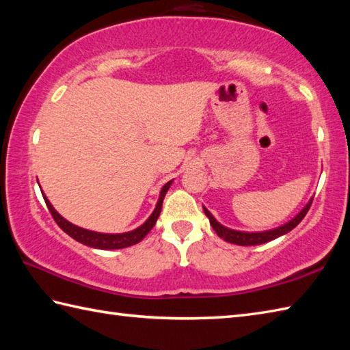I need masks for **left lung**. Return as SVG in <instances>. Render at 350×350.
<instances>
[{
    "label": "left lung",
    "instance_id": "1",
    "mask_svg": "<svg viewBox=\"0 0 350 350\" xmlns=\"http://www.w3.org/2000/svg\"><path fill=\"white\" fill-rule=\"evenodd\" d=\"M311 203H313V198L310 200V202L307 203V206L304 207V209L298 215H296L293 219H290L288 222H286L284 226L277 227V228H273V230H266V232H256V233L239 232V230L227 228V227H224L222 224H219V222L213 218V215L209 211H207L204 206H203V211L206 213V217L209 218L211 226L213 227V230H215V232H217V234L219 237H222V239L230 242V243L241 245V247H248V245H260V243L273 241V239H277V237L288 233L290 230H293L304 219V217H306L308 209H310Z\"/></svg>",
    "mask_w": 350,
    "mask_h": 350
}]
</instances>
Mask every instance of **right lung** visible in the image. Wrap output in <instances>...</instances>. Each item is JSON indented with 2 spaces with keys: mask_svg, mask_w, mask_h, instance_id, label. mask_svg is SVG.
Masks as SVG:
<instances>
[{
  "mask_svg": "<svg viewBox=\"0 0 350 350\" xmlns=\"http://www.w3.org/2000/svg\"><path fill=\"white\" fill-rule=\"evenodd\" d=\"M171 182H173V180H170L168 183H165L162 187L158 204H156L153 213L150 215V217H148V219L144 222V224L139 226L135 230H132V232L118 233V234L98 233V232H92V230H85V228H81L75 224H72V222H69L68 219H64L62 215L58 213L54 209V207H52V204L49 203V200L46 197L43 196V198H44V203H46L48 209L52 215V218L55 219L58 227H60L64 233H68L70 237H73L75 241L87 245V247L98 248V250H120V248L131 247V245H135V243L141 242L146 237V234L153 228V226L156 224V219H158L159 213H161L163 197H165Z\"/></svg>",
  "mask_w": 350,
  "mask_h": 350,
  "instance_id": "obj_1",
  "label": "right lung"
}]
</instances>
